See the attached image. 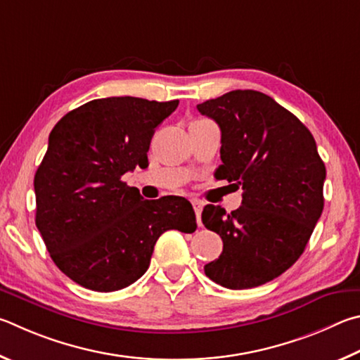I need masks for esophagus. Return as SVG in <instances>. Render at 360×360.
Segmentation results:
<instances>
[{
	"label": "esophagus",
	"mask_w": 360,
	"mask_h": 360,
	"mask_svg": "<svg viewBox=\"0 0 360 360\" xmlns=\"http://www.w3.org/2000/svg\"><path fill=\"white\" fill-rule=\"evenodd\" d=\"M191 204H193V209H194V213H196V219H198V224L200 226V213H202V207H204V204L200 202V200H198V199H194V200H191Z\"/></svg>",
	"instance_id": "1"
}]
</instances>
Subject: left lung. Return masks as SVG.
<instances>
[{
	"label": "left lung",
	"mask_w": 360,
	"mask_h": 360,
	"mask_svg": "<svg viewBox=\"0 0 360 360\" xmlns=\"http://www.w3.org/2000/svg\"><path fill=\"white\" fill-rule=\"evenodd\" d=\"M198 110L221 129L217 180L243 190L234 212L204 207V226L223 240L205 275L229 289L261 286L304 253L323 213L326 166L307 126L261 91H229Z\"/></svg>",
	"instance_id": "8db88e82"
}]
</instances>
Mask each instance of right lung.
<instances>
[{
	"instance_id": "add662e5",
	"label": "right lung",
	"mask_w": 360,
	"mask_h": 360,
	"mask_svg": "<svg viewBox=\"0 0 360 360\" xmlns=\"http://www.w3.org/2000/svg\"><path fill=\"white\" fill-rule=\"evenodd\" d=\"M179 101L120 96L68 112L34 175L36 226L53 262L77 285L118 291L147 272L162 232L196 231L185 198L147 200L122 181L148 166L151 137Z\"/></svg>"
}]
</instances>
